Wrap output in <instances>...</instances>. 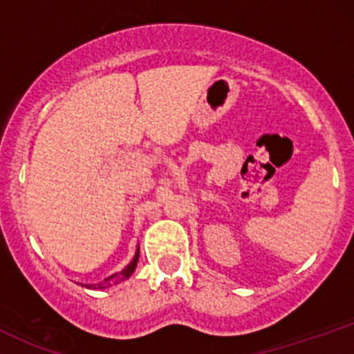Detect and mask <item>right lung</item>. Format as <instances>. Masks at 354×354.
<instances>
[{
    "mask_svg": "<svg viewBox=\"0 0 354 354\" xmlns=\"http://www.w3.org/2000/svg\"><path fill=\"white\" fill-rule=\"evenodd\" d=\"M138 258H140V246L136 248V253H135V256H133L131 261H129V265L124 266L123 270L120 271V273H115V274L108 276V278L103 279V281H101V283H96V284H81V286L88 288V290H104V288L113 286V284H120L121 281H124V279H128L129 276L135 273L136 265H138Z\"/></svg>",
    "mask_w": 354,
    "mask_h": 354,
    "instance_id": "right-lung-1",
    "label": "right lung"
}]
</instances>
